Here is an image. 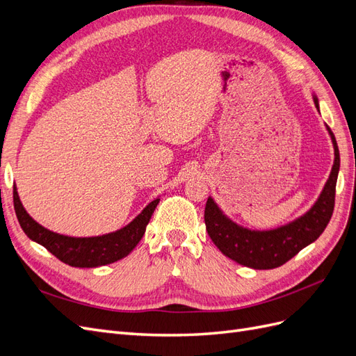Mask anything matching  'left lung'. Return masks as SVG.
<instances>
[{
	"label": "left lung",
	"instance_id": "left-lung-1",
	"mask_svg": "<svg viewBox=\"0 0 356 356\" xmlns=\"http://www.w3.org/2000/svg\"><path fill=\"white\" fill-rule=\"evenodd\" d=\"M315 106L319 111L318 98L314 95ZM334 147V165L324 190L306 213L285 225L272 230H251L232 221L212 197L204 207V224L215 246L233 261L242 266L268 270L285 264L303 248L315 242L331 220L336 199V184L340 169L337 141L327 126Z\"/></svg>",
	"mask_w": 356,
	"mask_h": 356
}]
</instances>
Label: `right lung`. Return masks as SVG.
Returning <instances> with one entry per match:
<instances>
[{
	"label": "right lung",
	"instance_id": "right-lung-1",
	"mask_svg": "<svg viewBox=\"0 0 356 356\" xmlns=\"http://www.w3.org/2000/svg\"><path fill=\"white\" fill-rule=\"evenodd\" d=\"M160 199L149 202L138 217L124 225L123 229L95 236V238H71L42 227L25 211L19 199L17 188L13 187V203L20 227L31 241L42 245L62 263L72 267H98L122 260L134 251V248L143 239L147 224L157 207Z\"/></svg>",
	"mask_w": 356,
	"mask_h": 356
}]
</instances>
